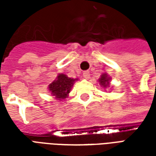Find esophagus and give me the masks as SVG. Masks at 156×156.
<instances>
[{
    "mask_svg": "<svg viewBox=\"0 0 156 156\" xmlns=\"http://www.w3.org/2000/svg\"><path fill=\"white\" fill-rule=\"evenodd\" d=\"M83 76L84 78H89V76H90V73L88 71H84L83 73Z\"/></svg>",
    "mask_w": 156,
    "mask_h": 156,
    "instance_id": "1",
    "label": "esophagus"
}]
</instances>
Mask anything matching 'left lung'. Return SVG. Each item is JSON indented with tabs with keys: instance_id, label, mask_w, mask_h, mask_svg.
<instances>
[{
	"instance_id": "obj_1",
	"label": "left lung",
	"mask_w": 156,
	"mask_h": 156,
	"mask_svg": "<svg viewBox=\"0 0 156 156\" xmlns=\"http://www.w3.org/2000/svg\"><path fill=\"white\" fill-rule=\"evenodd\" d=\"M99 83L100 85H102L103 87L106 88L107 86H108V83H109V78H108L107 74H103L101 76V78H99Z\"/></svg>"
}]
</instances>
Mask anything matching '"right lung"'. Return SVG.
<instances>
[{"mask_svg":"<svg viewBox=\"0 0 156 156\" xmlns=\"http://www.w3.org/2000/svg\"><path fill=\"white\" fill-rule=\"evenodd\" d=\"M74 82L73 78H68L65 74H59L58 78L49 85L48 89L55 98L62 100L68 97Z\"/></svg>","mask_w":156,"mask_h":156,"instance_id":"1","label":"right lung"}]
</instances>
